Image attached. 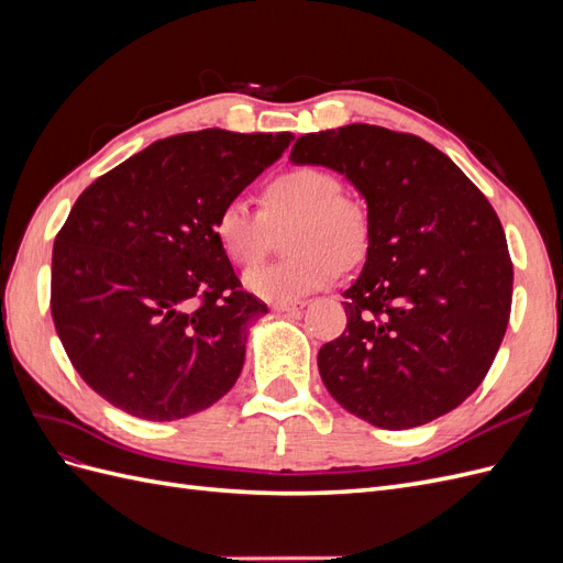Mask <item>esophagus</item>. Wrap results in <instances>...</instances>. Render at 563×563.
<instances>
[{
    "mask_svg": "<svg viewBox=\"0 0 563 563\" xmlns=\"http://www.w3.org/2000/svg\"><path fill=\"white\" fill-rule=\"evenodd\" d=\"M305 305H308V300H277V302H272V310L296 312V310H302Z\"/></svg>",
    "mask_w": 563,
    "mask_h": 563,
    "instance_id": "esophagus-1",
    "label": "esophagus"
}]
</instances>
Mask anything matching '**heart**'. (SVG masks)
I'll list each match as a JSON object with an SVG mask.
<instances>
[{
	"label": "heart",
	"instance_id": "obj_1",
	"mask_svg": "<svg viewBox=\"0 0 563 563\" xmlns=\"http://www.w3.org/2000/svg\"><path fill=\"white\" fill-rule=\"evenodd\" d=\"M261 211L242 199H228L213 216V236L236 265H253L267 249L269 225L291 220L286 246L291 258L253 267L246 291L263 300H298L340 277L343 265L364 261L371 220L360 201L343 195V183L321 166H291L269 178Z\"/></svg>",
	"mask_w": 563,
	"mask_h": 563
}]
</instances>
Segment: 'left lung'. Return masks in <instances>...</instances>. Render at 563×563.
<instances>
[{"label":"left lung","mask_w":563,"mask_h":563,"mask_svg":"<svg viewBox=\"0 0 563 563\" xmlns=\"http://www.w3.org/2000/svg\"><path fill=\"white\" fill-rule=\"evenodd\" d=\"M294 164L329 166L366 199L371 244L347 329L319 350L331 397L383 430L453 411L482 385L512 308L498 213L428 141L371 124L300 135Z\"/></svg>","instance_id":"8db88e82"}]
</instances>
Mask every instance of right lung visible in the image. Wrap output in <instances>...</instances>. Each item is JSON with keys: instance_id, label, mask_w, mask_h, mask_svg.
I'll list each match as a JSON object with an SVG mask.
<instances>
[{"instance_id": "obj_1", "label": "right lung", "mask_w": 563, "mask_h": 563, "mask_svg": "<svg viewBox=\"0 0 563 563\" xmlns=\"http://www.w3.org/2000/svg\"><path fill=\"white\" fill-rule=\"evenodd\" d=\"M294 141L203 129L152 143L79 195L54 242L51 317L75 371L143 420H178L228 395L251 323L213 216Z\"/></svg>"}]
</instances>
